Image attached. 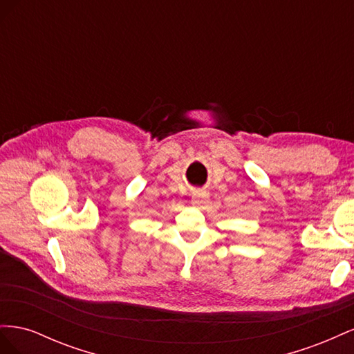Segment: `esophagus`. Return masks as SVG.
I'll use <instances>...</instances> for the list:
<instances>
[{
	"mask_svg": "<svg viewBox=\"0 0 354 354\" xmlns=\"http://www.w3.org/2000/svg\"><path fill=\"white\" fill-rule=\"evenodd\" d=\"M192 202H194L196 207L202 208V207L205 205V203L208 202V194H207V190H202V189L195 190L194 194H192Z\"/></svg>",
	"mask_w": 354,
	"mask_h": 354,
	"instance_id": "34e87169",
	"label": "esophagus"
}]
</instances>
